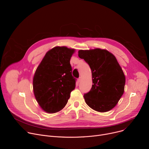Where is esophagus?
Instances as JSON below:
<instances>
[{
	"label": "esophagus",
	"mask_w": 149,
	"mask_h": 149,
	"mask_svg": "<svg viewBox=\"0 0 149 149\" xmlns=\"http://www.w3.org/2000/svg\"><path fill=\"white\" fill-rule=\"evenodd\" d=\"M80 81H81V78H79L78 79V82H79Z\"/></svg>",
	"instance_id": "34e87169"
}]
</instances>
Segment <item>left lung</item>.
<instances>
[{
  "label": "left lung",
  "mask_w": 149,
  "mask_h": 149,
  "mask_svg": "<svg viewBox=\"0 0 149 149\" xmlns=\"http://www.w3.org/2000/svg\"><path fill=\"white\" fill-rule=\"evenodd\" d=\"M78 56L88 63L92 73L93 84L84 95L85 101L97 111L111 110L123 95L125 82L116 58L107 50L100 48L79 50Z\"/></svg>",
  "instance_id": "obj_1"
}]
</instances>
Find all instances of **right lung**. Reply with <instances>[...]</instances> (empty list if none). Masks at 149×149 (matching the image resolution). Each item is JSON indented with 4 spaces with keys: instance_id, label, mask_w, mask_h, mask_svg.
I'll return each instance as SVG.
<instances>
[{
    "instance_id": "add662e5",
    "label": "right lung",
    "mask_w": 149,
    "mask_h": 149,
    "mask_svg": "<svg viewBox=\"0 0 149 149\" xmlns=\"http://www.w3.org/2000/svg\"><path fill=\"white\" fill-rule=\"evenodd\" d=\"M74 49L56 47L48 51L33 79L35 98L44 111L55 113L66 105L76 79L72 75L70 59Z\"/></svg>"
}]
</instances>
